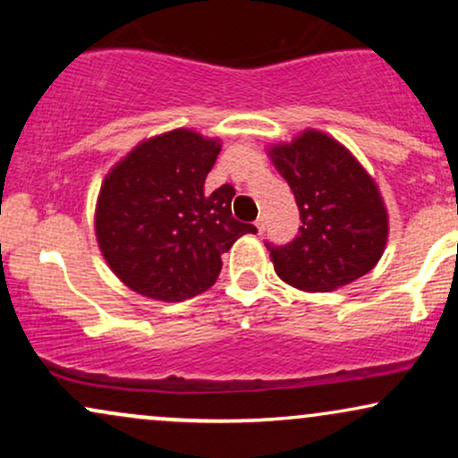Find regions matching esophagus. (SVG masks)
Returning a JSON list of instances; mask_svg holds the SVG:
<instances>
[{"label": "esophagus", "instance_id": "34e87169", "mask_svg": "<svg viewBox=\"0 0 458 458\" xmlns=\"http://www.w3.org/2000/svg\"><path fill=\"white\" fill-rule=\"evenodd\" d=\"M254 225H256V230H259V233L262 234V230H265V219L259 217V219H256V222H254Z\"/></svg>", "mask_w": 458, "mask_h": 458}]
</instances>
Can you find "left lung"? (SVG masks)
Here are the masks:
<instances>
[{"label": "left lung", "mask_w": 458, "mask_h": 458, "mask_svg": "<svg viewBox=\"0 0 458 458\" xmlns=\"http://www.w3.org/2000/svg\"><path fill=\"white\" fill-rule=\"evenodd\" d=\"M269 157L293 189L301 228L269 245L276 273L306 293H329L366 276L387 243V211L361 163L329 135L308 129Z\"/></svg>", "instance_id": "obj_1"}]
</instances>
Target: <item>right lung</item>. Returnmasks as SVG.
I'll return each instance as SVG.
<instances>
[{"label":"right lung","instance_id":"right-lung-1","mask_svg":"<svg viewBox=\"0 0 458 458\" xmlns=\"http://www.w3.org/2000/svg\"><path fill=\"white\" fill-rule=\"evenodd\" d=\"M219 150V140L174 129L141 141L105 176L97 241L131 291L159 301L196 297L217 282L224 251L256 233L233 217V185L204 191Z\"/></svg>","mask_w":458,"mask_h":458}]
</instances>
